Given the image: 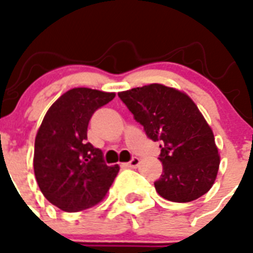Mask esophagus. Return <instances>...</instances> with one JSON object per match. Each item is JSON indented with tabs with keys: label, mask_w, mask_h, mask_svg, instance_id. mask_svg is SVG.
<instances>
[{
	"label": "esophagus",
	"mask_w": 253,
	"mask_h": 253,
	"mask_svg": "<svg viewBox=\"0 0 253 253\" xmlns=\"http://www.w3.org/2000/svg\"><path fill=\"white\" fill-rule=\"evenodd\" d=\"M139 164H140V159H139V157H132V159L130 160V162H127L126 166L127 168H132L133 169V168H136Z\"/></svg>",
	"instance_id": "34e87169"
}]
</instances>
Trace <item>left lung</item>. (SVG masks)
Wrapping results in <instances>:
<instances>
[{"mask_svg": "<svg viewBox=\"0 0 253 253\" xmlns=\"http://www.w3.org/2000/svg\"><path fill=\"white\" fill-rule=\"evenodd\" d=\"M147 136L160 141L162 174L156 191L166 200L188 203L207 194L219 166L211 127L186 93L149 84L118 93Z\"/></svg>", "mask_w": 253, "mask_h": 253, "instance_id": "1", "label": "left lung"}]
</instances>
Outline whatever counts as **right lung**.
I'll use <instances>...</instances> for the list:
<instances>
[{
	"label": "right lung",
	"instance_id": "add662e5",
	"mask_svg": "<svg viewBox=\"0 0 253 253\" xmlns=\"http://www.w3.org/2000/svg\"><path fill=\"white\" fill-rule=\"evenodd\" d=\"M116 93L73 88L45 114L35 139L34 170L46 200L65 212H79L104 199L118 165L108 166L101 149L87 141L93 113Z\"/></svg>",
	"mask_w": 253,
	"mask_h": 253
}]
</instances>
